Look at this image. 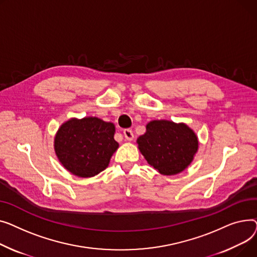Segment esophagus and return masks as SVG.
<instances>
[{
    "instance_id": "esophagus-1",
    "label": "esophagus",
    "mask_w": 257,
    "mask_h": 257,
    "mask_svg": "<svg viewBox=\"0 0 257 257\" xmlns=\"http://www.w3.org/2000/svg\"><path fill=\"white\" fill-rule=\"evenodd\" d=\"M123 135H124V138L127 140V141H132L134 139V133L132 130L130 128H126L123 131Z\"/></svg>"
}]
</instances>
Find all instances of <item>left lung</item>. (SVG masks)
<instances>
[{"label": "left lung", "mask_w": 257, "mask_h": 257, "mask_svg": "<svg viewBox=\"0 0 257 257\" xmlns=\"http://www.w3.org/2000/svg\"><path fill=\"white\" fill-rule=\"evenodd\" d=\"M147 163L163 175H176L186 170L198 150V137L184 122L152 120L137 139Z\"/></svg>", "instance_id": "left-lung-1"}]
</instances>
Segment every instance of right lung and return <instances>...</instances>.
<instances>
[{"instance_id":"1","label":"right lung","mask_w":257,"mask_h":257,"mask_svg":"<svg viewBox=\"0 0 257 257\" xmlns=\"http://www.w3.org/2000/svg\"><path fill=\"white\" fill-rule=\"evenodd\" d=\"M114 135V123L100 118H70L58 128L54 149L59 162L71 174L93 177L108 167L119 147Z\"/></svg>"}]
</instances>
